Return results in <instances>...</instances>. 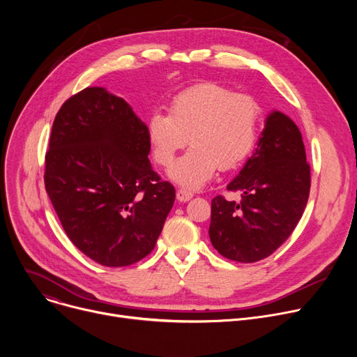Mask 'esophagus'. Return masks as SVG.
<instances>
[{"label":"esophagus","instance_id":"esophagus-1","mask_svg":"<svg viewBox=\"0 0 357 357\" xmlns=\"http://www.w3.org/2000/svg\"><path fill=\"white\" fill-rule=\"evenodd\" d=\"M192 197H194V194H192L190 190L181 188V190H178V191H176V198H178L181 202H186V201H190Z\"/></svg>","mask_w":357,"mask_h":357}]
</instances>
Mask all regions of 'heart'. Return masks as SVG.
Segmentation results:
<instances>
[{
    "label": "heart",
    "instance_id": "heart-1",
    "mask_svg": "<svg viewBox=\"0 0 357 357\" xmlns=\"http://www.w3.org/2000/svg\"><path fill=\"white\" fill-rule=\"evenodd\" d=\"M261 120L257 101L208 82L185 89L171 100L169 114L155 111L147 119V137L155 160L171 166L176 153L194 144L169 175L186 188H199L220 167L230 171L252 153Z\"/></svg>",
    "mask_w": 357,
    "mask_h": 357
}]
</instances>
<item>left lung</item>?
Here are the masks:
<instances>
[{"label":"left lung","instance_id":"8db88e82","mask_svg":"<svg viewBox=\"0 0 357 357\" xmlns=\"http://www.w3.org/2000/svg\"><path fill=\"white\" fill-rule=\"evenodd\" d=\"M311 169L301 131L279 111L266 120L257 147L227 185L241 201H211L210 240L224 257L253 264L291 236L310 197Z\"/></svg>","mask_w":357,"mask_h":357}]
</instances>
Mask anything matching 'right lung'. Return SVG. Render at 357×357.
<instances>
[{"label": "right lung", "instance_id": "right-lung-1", "mask_svg": "<svg viewBox=\"0 0 357 357\" xmlns=\"http://www.w3.org/2000/svg\"><path fill=\"white\" fill-rule=\"evenodd\" d=\"M146 124L104 88H85L54 117L45 188L69 240L108 268L153 250L175 188L149 162Z\"/></svg>", "mask_w": 357, "mask_h": 357}]
</instances>
